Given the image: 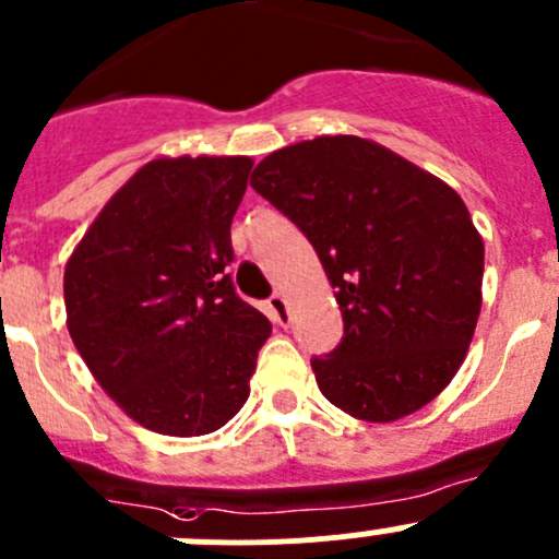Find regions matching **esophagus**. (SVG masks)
Instances as JSON below:
<instances>
[{"mask_svg": "<svg viewBox=\"0 0 559 559\" xmlns=\"http://www.w3.org/2000/svg\"><path fill=\"white\" fill-rule=\"evenodd\" d=\"M269 309H272L274 320H277L280 325H285L287 320H290V314H287V301H285V296H282V293H274V296L269 298Z\"/></svg>", "mask_w": 559, "mask_h": 559, "instance_id": "1", "label": "esophagus"}]
</instances>
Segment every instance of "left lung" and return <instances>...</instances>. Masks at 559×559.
I'll use <instances>...</instances> for the list:
<instances>
[{"label":"left lung","instance_id":"left-lung-1","mask_svg":"<svg viewBox=\"0 0 559 559\" xmlns=\"http://www.w3.org/2000/svg\"><path fill=\"white\" fill-rule=\"evenodd\" d=\"M250 185L318 252L345 334L312 358L325 400L361 421L432 402L465 361L484 241L445 181L385 146L323 135L269 154Z\"/></svg>","mask_w":559,"mask_h":559}]
</instances>
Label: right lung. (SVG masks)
<instances>
[{"instance_id": "1", "label": "right lung", "mask_w": 559, "mask_h": 559, "mask_svg": "<svg viewBox=\"0 0 559 559\" xmlns=\"http://www.w3.org/2000/svg\"><path fill=\"white\" fill-rule=\"evenodd\" d=\"M250 170V157L152 159L105 203L64 269L81 358L152 432L209 435L250 396L272 334L228 274Z\"/></svg>"}]
</instances>
